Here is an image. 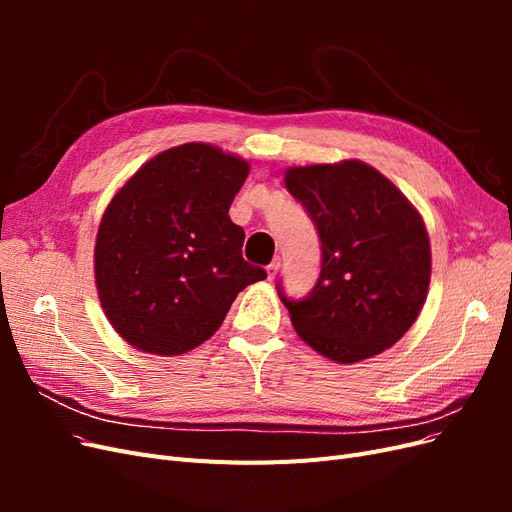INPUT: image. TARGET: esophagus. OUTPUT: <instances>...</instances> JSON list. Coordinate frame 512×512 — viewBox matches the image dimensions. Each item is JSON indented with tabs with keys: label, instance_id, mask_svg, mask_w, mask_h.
Returning <instances> with one entry per match:
<instances>
[{
	"label": "esophagus",
	"instance_id": "1",
	"mask_svg": "<svg viewBox=\"0 0 512 512\" xmlns=\"http://www.w3.org/2000/svg\"><path fill=\"white\" fill-rule=\"evenodd\" d=\"M277 269H280V260L275 258L271 265H267V277H269V280H273V277L277 275Z\"/></svg>",
	"mask_w": 512,
	"mask_h": 512
}]
</instances>
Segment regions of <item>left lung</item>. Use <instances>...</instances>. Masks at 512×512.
Masks as SVG:
<instances>
[{"label": "left lung", "mask_w": 512, "mask_h": 512, "mask_svg": "<svg viewBox=\"0 0 512 512\" xmlns=\"http://www.w3.org/2000/svg\"><path fill=\"white\" fill-rule=\"evenodd\" d=\"M284 181L322 243V269L305 299H288L277 284L294 331L344 365L391 348L427 299L431 247L421 213L359 160L292 166Z\"/></svg>", "instance_id": "left-lung-1"}]
</instances>
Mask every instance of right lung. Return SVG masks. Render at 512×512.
<instances>
[{
	"label": "right lung",
	"mask_w": 512,
	"mask_h": 512,
	"mask_svg": "<svg viewBox=\"0 0 512 512\" xmlns=\"http://www.w3.org/2000/svg\"><path fill=\"white\" fill-rule=\"evenodd\" d=\"M250 164L207 143L158 153L108 203L96 237L98 297L136 350L190 352L220 329L237 294L265 280L243 260L228 209Z\"/></svg>",
	"instance_id": "1"
}]
</instances>
